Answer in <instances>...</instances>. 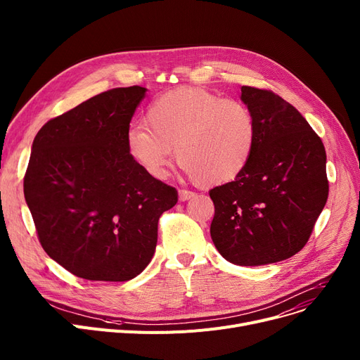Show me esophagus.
Wrapping results in <instances>:
<instances>
[{
  "instance_id": "esophagus-1",
  "label": "esophagus",
  "mask_w": 360,
  "mask_h": 360,
  "mask_svg": "<svg viewBox=\"0 0 360 360\" xmlns=\"http://www.w3.org/2000/svg\"><path fill=\"white\" fill-rule=\"evenodd\" d=\"M197 194L193 191H188V190H179V200L181 201H186V200H191L194 198Z\"/></svg>"
}]
</instances>
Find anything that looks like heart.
Here are the masks:
<instances>
[{"mask_svg": "<svg viewBox=\"0 0 360 360\" xmlns=\"http://www.w3.org/2000/svg\"><path fill=\"white\" fill-rule=\"evenodd\" d=\"M144 124L125 136L134 162L148 175L163 178L175 150L178 165L205 186L233 181L247 167L257 141L251 109L204 89L163 94L148 106Z\"/></svg>", "mask_w": 360, "mask_h": 360, "instance_id": "1", "label": "heart"}]
</instances>
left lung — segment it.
Returning <instances> with one entry per match:
<instances>
[{
  "instance_id": "8db88e82",
  "label": "left lung",
  "mask_w": 360,
  "mask_h": 360,
  "mask_svg": "<svg viewBox=\"0 0 360 360\" xmlns=\"http://www.w3.org/2000/svg\"><path fill=\"white\" fill-rule=\"evenodd\" d=\"M257 141L235 181L210 190V235L236 266L283 261L305 247L328 198L323 141L299 110L271 90L242 86Z\"/></svg>"
}]
</instances>
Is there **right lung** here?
I'll list each match as a JSON object with an SVG mask.
<instances>
[{"instance_id": "obj_1", "label": "right lung", "mask_w": 360, "mask_h": 360, "mask_svg": "<svg viewBox=\"0 0 360 360\" xmlns=\"http://www.w3.org/2000/svg\"><path fill=\"white\" fill-rule=\"evenodd\" d=\"M146 94L140 86L103 91L49 120L37 132L25 198L42 248L71 274L127 281L156 250L158 221L178 201L148 175L125 136Z\"/></svg>"}]
</instances>
